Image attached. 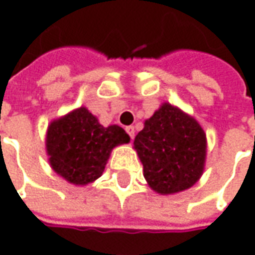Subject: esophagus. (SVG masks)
<instances>
[{"label": "esophagus", "instance_id": "esophagus-1", "mask_svg": "<svg viewBox=\"0 0 255 255\" xmlns=\"http://www.w3.org/2000/svg\"><path fill=\"white\" fill-rule=\"evenodd\" d=\"M126 131H127V133L129 135V138L133 139V136H135V128H133L132 126H129V127L126 128Z\"/></svg>", "mask_w": 255, "mask_h": 255}]
</instances>
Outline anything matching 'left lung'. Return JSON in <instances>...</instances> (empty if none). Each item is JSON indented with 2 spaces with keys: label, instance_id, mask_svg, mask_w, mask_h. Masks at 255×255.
<instances>
[{
  "label": "left lung",
  "instance_id": "left-lung-1",
  "mask_svg": "<svg viewBox=\"0 0 255 255\" xmlns=\"http://www.w3.org/2000/svg\"><path fill=\"white\" fill-rule=\"evenodd\" d=\"M133 149L150 187L162 195L176 194L192 187L202 176L206 135L194 117L165 102L144 122Z\"/></svg>",
  "mask_w": 255,
  "mask_h": 255
}]
</instances>
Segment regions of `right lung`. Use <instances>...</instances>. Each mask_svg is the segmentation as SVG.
Segmentation results:
<instances>
[{
  "instance_id": "add662e5",
  "label": "right lung",
  "mask_w": 255,
  "mask_h": 255,
  "mask_svg": "<svg viewBox=\"0 0 255 255\" xmlns=\"http://www.w3.org/2000/svg\"><path fill=\"white\" fill-rule=\"evenodd\" d=\"M128 142L122 127L101 126L82 106L49 124L46 151L57 175L75 186H86L102 175L113 147Z\"/></svg>"
}]
</instances>
